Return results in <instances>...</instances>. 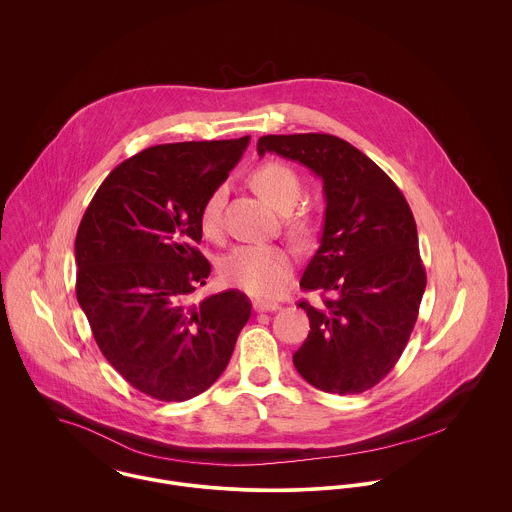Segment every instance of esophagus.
<instances>
[{"instance_id":"1","label":"esophagus","mask_w":512,"mask_h":512,"mask_svg":"<svg viewBox=\"0 0 512 512\" xmlns=\"http://www.w3.org/2000/svg\"><path fill=\"white\" fill-rule=\"evenodd\" d=\"M282 305L276 301H268V299H256L254 301V311L264 313V311H278Z\"/></svg>"}]
</instances>
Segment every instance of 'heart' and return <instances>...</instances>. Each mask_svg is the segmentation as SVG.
<instances>
[{
	"label": "heart",
	"instance_id": "heart-1",
	"mask_svg": "<svg viewBox=\"0 0 512 512\" xmlns=\"http://www.w3.org/2000/svg\"><path fill=\"white\" fill-rule=\"evenodd\" d=\"M252 187L258 195L270 203L274 209L288 213L295 207L301 195L299 175L288 163L264 161L250 175ZM224 199V185L215 187L201 207V228L205 234H215L219 230L220 207ZM297 234L309 232V224L303 217L292 220ZM292 256L280 246L268 244H242L234 246L220 260V278L224 284L252 293V295H272L278 292L292 276Z\"/></svg>",
	"mask_w": 512,
	"mask_h": 512
}]
</instances>
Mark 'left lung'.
<instances>
[{"instance_id": "8db88e82", "label": "left lung", "mask_w": 512, "mask_h": 512, "mask_svg": "<svg viewBox=\"0 0 512 512\" xmlns=\"http://www.w3.org/2000/svg\"><path fill=\"white\" fill-rule=\"evenodd\" d=\"M323 181L325 222L299 288L321 292L307 311L309 335L293 353L297 372L331 394H361L398 363L418 319L426 270L414 215L394 181L363 151L329 134L262 136Z\"/></svg>"}]
</instances>
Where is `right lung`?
Instances as JSON below:
<instances>
[{
	"label": "right lung",
	"instance_id": "obj_1",
	"mask_svg": "<svg viewBox=\"0 0 512 512\" xmlns=\"http://www.w3.org/2000/svg\"><path fill=\"white\" fill-rule=\"evenodd\" d=\"M248 142L147 147L104 179L80 220L76 299L106 361L155 400L205 392L250 319L252 303L238 290L187 303L211 274L195 246L201 207Z\"/></svg>",
	"mask_w": 512,
	"mask_h": 512
}]
</instances>
